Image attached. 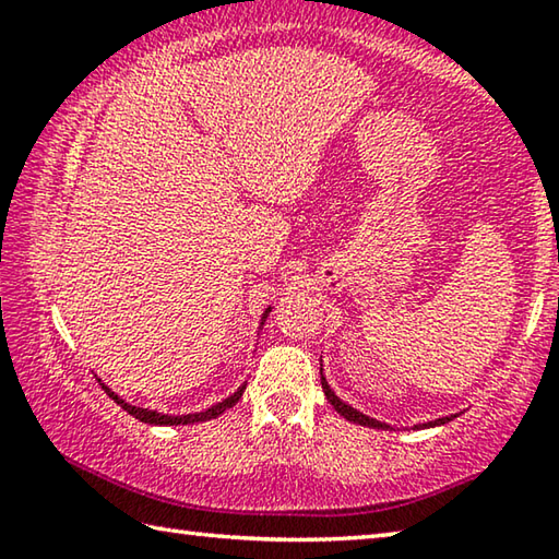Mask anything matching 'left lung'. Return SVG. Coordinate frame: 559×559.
<instances>
[{"instance_id": "8db88e82", "label": "left lung", "mask_w": 559, "mask_h": 559, "mask_svg": "<svg viewBox=\"0 0 559 559\" xmlns=\"http://www.w3.org/2000/svg\"><path fill=\"white\" fill-rule=\"evenodd\" d=\"M320 382H323V392H325V396H328V402L335 406V412L337 414H343L347 421H355V424H362V427H372V429H390L386 427V424H382V421H377V419H370V416L367 414H362V412H357V409H353V406L349 404H345V402H340L337 396H335V392L330 390L328 386V382H325V377H323V367H320ZM447 421H451V416H443V419H437V421H429V424H424V427H439V424H447Z\"/></svg>"}]
</instances>
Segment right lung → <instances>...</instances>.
Masks as SVG:
<instances>
[{"label": "right lung", "mask_w": 559, "mask_h": 559, "mask_svg": "<svg viewBox=\"0 0 559 559\" xmlns=\"http://www.w3.org/2000/svg\"><path fill=\"white\" fill-rule=\"evenodd\" d=\"M269 313V310H266ZM266 318V316H263ZM100 386L103 390L108 392V396L116 404H120L122 409H126L130 416H135V419H140V421H145V424H157V427H177V424H194V421H206V419H216V416L219 414H224L226 409H229V406H234L236 402L241 400V394H243V390H246V384L243 386H239V390H236L229 400H224V402H219V404H214L212 409H206V412H200V414H185V416H169V414H159V412H150V409H140V406H132V404H128V402H122L120 396L116 394V392H110L106 384L100 382Z\"/></svg>", "instance_id": "1"}]
</instances>
